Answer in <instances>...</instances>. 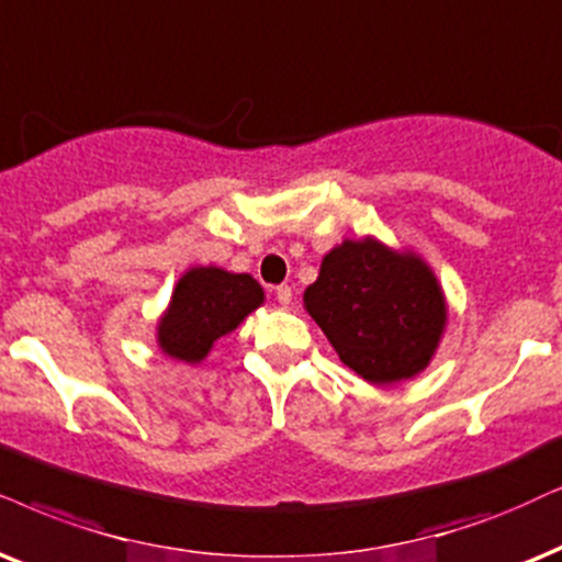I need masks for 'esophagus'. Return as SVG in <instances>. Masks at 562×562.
<instances>
[{"instance_id":"obj_1","label":"esophagus","mask_w":562,"mask_h":562,"mask_svg":"<svg viewBox=\"0 0 562 562\" xmlns=\"http://www.w3.org/2000/svg\"><path fill=\"white\" fill-rule=\"evenodd\" d=\"M274 295H277V303H280V305H290V301H293V290H290L288 285L277 288Z\"/></svg>"}]
</instances>
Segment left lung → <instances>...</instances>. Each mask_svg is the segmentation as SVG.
Wrapping results in <instances>:
<instances>
[{
	"label": "left lung",
	"mask_w": 562,
	"mask_h": 562,
	"mask_svg": "<svg viewBox=\"0 0 562 562\" xmlns=\"http://www.w3.org/2000/svg\"><path fill=\"white\" fill-rule=\"evenodd\" d=\"M303 305L339 360L375 386L423 373L449 318L428 261L373 236L334 246L305 288Z\"/></svg>",
	"instance_id": "obj_1"
}]
</instances>
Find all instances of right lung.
<instances>
[{"label":"right lung","instance_id":"add662e5","mask_svg":"<svg viewBox=\"0 0 562 562\" xmlns=\"http://www.w3.org/2000/svg\"><path fill=\"white\" fill-rule=\"evenodd\" d=\"M265 303V288L251 274L220 267H191L176 282L158 318V347L168 358L202 363L220 337Z\"/></svg>","mask_w":562,"mask_h":562}]
</instances>
